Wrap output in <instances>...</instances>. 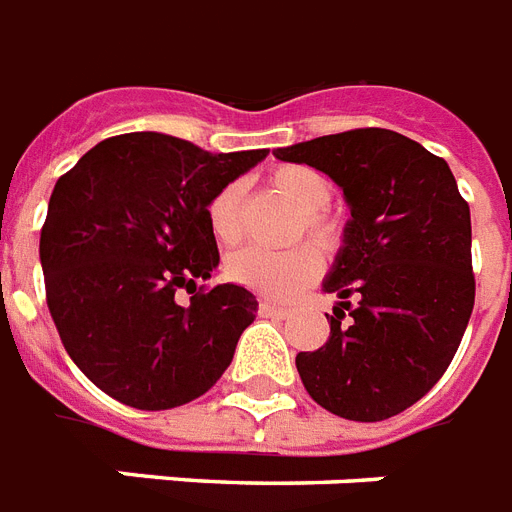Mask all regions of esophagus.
<instances>
[{
  "instance_id": "1",
  "label": "esophagus",
  "mask_w": 512,
  "mask_h": 512,
  "mask_svg": "<svg viewBox=\"0 0 512 512\" xmlns=\"http://www.w3.org/2000/svg\"><path fill=\"white\" fill-rule=\"evenodd\" d=\"M259 314H261V317H275V320H285V317L290 314V309H288V306L272 304V301H261Z\"/></svg>"
}]
</instances>
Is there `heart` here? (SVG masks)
<instances>
[{"label": "heart", "mask_w": 512, "mask_h": 512, "mask_svg": "<svg viewBox=\"0 0 512 512\" xmlns=\"http://www.w3.org/2000/svg\"><path fill=\"white\" fill-rule=\"evenodd\" d=\"M269 187L280 195L298 214L314 240L330 245L335 237L333 224L320 214L333 195V187L322 171L309 166H277L269 174ZM208 227L222 245H235L243 237V187L237 182L224 185L216 192L206 211ZM322 272V256L312 245H298L290 251H264L243 248L227 261V275L245 288L269 298H290L298 290L317 280Z\"/></svg>", "instance_id": "heart-1"}]
</instances>
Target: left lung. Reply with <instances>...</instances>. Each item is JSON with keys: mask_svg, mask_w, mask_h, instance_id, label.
<instances>
[{"mask_svg": "<svg viewBox=\"0 0 512 512\" xmlns=\"http://www.w3.org/2000/svg\"><path fill=\"white\" fill-rule=\"evenodd\" d=\"M275 158L327 174L351 211L322 280L338 296L330 338L298 354V375L333 415L394 418L436 386L468 327L476 298L468 203L444 158L388 129L277 147Z\"/></svg>", "mask_w": 512, "mask_h": 512, "instance_id": "1", "label": "left lung"}]
</instances>
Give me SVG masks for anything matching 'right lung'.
Here are the masks:
<instances>
[{"instance_id":"1","label":"right lung","mask_w":512,"mask_h":512,"mask_svg":"<svg viewBox=\"0 0 512 512\" xmlns=\"http://www.w3.org/2000/svg\"><path fill=\"white\" fill-rule=\"evenodd\" d=\"M267 153L134 132L102 140L57 179L39 240L47 306L68 357L108 396L171 410L230 367L256 296L232 282L190 306L174 293L219 267L208 203Z\"/></svg>"}]
</instances>
